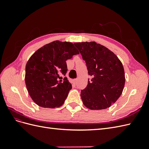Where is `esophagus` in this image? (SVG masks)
Wrapping results in <instances>:
<instances>
[{"label":"esophagus","instance_id":"obj_1","mask_svg":"<svg viewBox=\"0 0 149 149\" xmlns=\"http://www.w3.org/2000/svg\"><path fill=\"white\" fill-rule=\"evenodd\" d=\"M72 84H73V85H76V84H77V79H74L72 80Z\"/></svg>","mask_w":149,"mask_h":149}]
</instances>
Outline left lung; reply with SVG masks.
Here are the masks:
<instances>
[{"label": "left lung", "instance_id": "obj_1", "mask_svg": "<svg viewBox=\"0 0 149 149\" xmlns=\"http://www.w3.org/2000/svg\"><path fill=\"white\" fill-rule=\"evenodd\" d=\"M85 61L91 80L81 91L84 105L93 110L107 109L120 96L125 84L121 61L115 54L96 42L75 43Z\"/></svg>", "mask_w": 149, "mask_h": 149}]
</instances>
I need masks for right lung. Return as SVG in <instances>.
I'll list each match as a JSON object with an SVG mask.
<instances>
[{
  "label": "right lung",
  "mask_w": 149,
  "mask_h": 149,
  "mask_svg": "<svg viewBox=\"0 0 149 149\" xmlns=\"http://www.w3.org/2000/svg\"><path fill=\"white\" fill-rule=\"evenodd\" d=\"M78 54L72 43L55 41L40 48L30 58L25 67V84L38 106L55 108L64 103L72 88L65 76L66 61Z\"/></svg>",
  "instance_id": "obj_1"
}]
</instances>
